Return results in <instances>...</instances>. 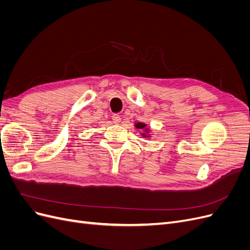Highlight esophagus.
<instances>
[{"mask_svg": "<svg viewBox=\"0 0 250 250\" xmlns=\"http://www.w3.org/2000/svg\"><path fill=\"white\" fill-rule=\"evenodd\" d=\"M112 121H113V123H116V124L121 122V116L119 115V113H113V115H112Z\"/></svg>", "mask_w": 250, "mask_h": 250, "instance_id": "1", "label": "esophagus"}]
</instances>
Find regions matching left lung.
<instances>
[{"mask_svg": "<svg viewBox=\"0 0 250 250\" xmlns=\"http://www.w3.org/2000/svg\"><path fill=\"white\" fill-rule=\"evenodd\" d=\"M145 126H146V125L143 124V123H138V124H137V127H138V128H141V129H143V128H145Z\"/></svg>", "mask_w": 250, "mask_h": 250, "instance_id": "left-lung-1", "label": "left lung"}]
</instances>
